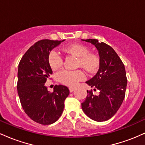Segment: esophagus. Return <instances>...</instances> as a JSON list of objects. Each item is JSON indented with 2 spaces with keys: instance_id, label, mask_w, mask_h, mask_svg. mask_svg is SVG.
I'll list each match as a JSON object with an SVG mask.
<instances>
[{
  "instance_id": "esophagus-1",
  "label": "esophagus",
  "mask_w": 145,
  "mask_h": 145,
  "mask_svg": "<svg viewBox=\"0 0 145 145\" xmlns=\"http://www.w3.org/2000/svg\"><path fill=\"white\" fill-rule=\"evenodd\" d=\"M69 91H70V92L71 93V92H73V91H74L75 89H76V88L71 87V86H70V87H69Z\"/></svg>"
}]
</instances>
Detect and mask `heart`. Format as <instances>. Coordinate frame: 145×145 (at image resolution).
<instances>
[{
	"instance_id": "1",
	"label": "heart",
	"mask_w": 145,
	"mask_h": 145,
	"mask_svg": "<svg viewBox=\"0 0 145 145\" xmlns=\"http://www.w3.org/2000/svg\"><path fill=\"white\" fill-rule=\"evenodd\" d=\"M63 51L67 54H71L78 59V64L85 69L88 72L92 73L98 69L99 65V59L95 54L89 53L87 46L80 44L69 45L63 48ZM48 63L53 70H57L62 67L63 61L62 57L56 50H52L48 55ZM85 78L82 71L63 70L58 74L59 80L67 86H75L79 81Z\"/></svg>"
}]
</instances>
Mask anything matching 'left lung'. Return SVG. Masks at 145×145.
<instances>
[{"mask_svg":"<svg viewBox=\"0 0 145 145\" xmlns=\"http://www.w3.org/2000/svg\"><path fill=\"white\" fill-rule=\"evenodd\" d=\"M97 48L99 56V68L95 76L86 83L99 94L95 95L87 91L82 103L83 112L90 119L98 122L112 117L120 108L125 95L127 78L125 66L112 47L97 39H82Z\"/></svg>","mask_w":145,"mask_h":145,"instance_id":"8db88e82","label":"left lung"}]
</instances>
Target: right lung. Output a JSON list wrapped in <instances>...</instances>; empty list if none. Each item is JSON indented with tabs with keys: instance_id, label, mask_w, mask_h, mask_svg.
Returning <instances> with one entry per match:
<instances>
[{
	"instance_id": "obj_1",
	"label": "right lung",
	"mask_w": 145,
	"mask_h": 145,
	"mask_svg": "<svg viewBox=\"0 0 145 145\" xmlns=\"http://www.w3.org/2000/svg\"><path fill=\"white\" fill-rule=\"evenodd\" d=\"M62 41L42 39L37 41L22 56L18 70L17 89L25 113L42 125L56 122L62 114L64 102L69 94L65 86L56 85L50 93L45 86L52 74L48 55Z\"/></svg>"
}]
</instances>
